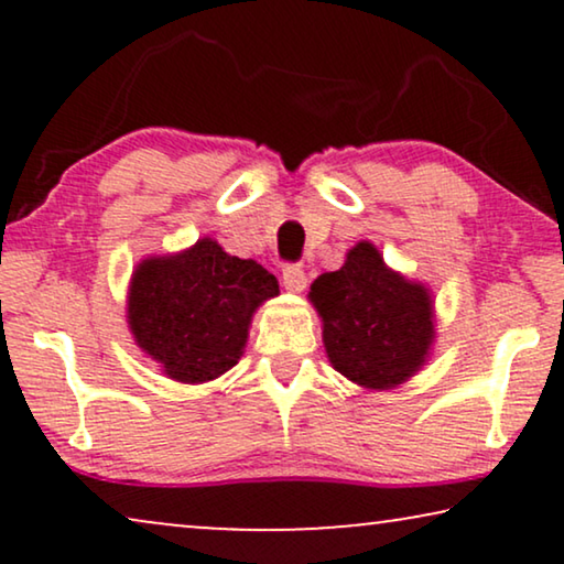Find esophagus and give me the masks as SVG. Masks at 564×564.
Segmentation results:
<instances>
[{
	"label": "esophagus",
	"mask_w": 564,
	"mask_h": 564,
	"mask_svg": "<svg viewBox=\"0 0 564 564\" xmlns=\"http://www.w3.org/2000/svg\"><path fill=\"white\" fill-rule=\"evenodd\" d=\"M282 284H284V290H290V292H303L307 284L305 269L300 264H288L282 269Z\"/></svg>",
	"instance_id": "esophagus-1"
}]
</instances>
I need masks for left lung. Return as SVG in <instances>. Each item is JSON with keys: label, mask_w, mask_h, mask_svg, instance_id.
Wrapping results in <instances>:
<instances>
[{"label": "left lung", "mask_w": 564, "mask_h": 564, "mask_svg": "<svg viewBox=\"0 0 564 564\" xmlns=\"http://www.w3.org/2000/svg\"><path fill=\"white\" fill-rule=\"evenodd\" d=\"M307 297L330 365L351 382L390 390L426 365L436 338L431 292L392 272L369 241L349 249L341 269L321 274Z\"/></svg>", "instance_id": "8db88e82"}]
</instances>
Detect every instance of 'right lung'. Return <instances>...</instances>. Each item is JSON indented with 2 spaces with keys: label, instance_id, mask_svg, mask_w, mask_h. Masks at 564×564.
<instances>
[{
  "label": "right lung",
  "instance_id": "1",
  "mask_svg": "<svg viewBox=\"0 0 564 564\" xmlns=\"http://www.w3.org/2000/svg\"><path fill=\"white\" fill-rule=\"evenodd\" d=\"M274 295L280 284L264 267L199 238L189 249L135 267L128 326L166 377L184 384L210 382L238 365L253 313Z\"/></svg>",
  "mask_w": 564,
  "mask_h": 564
}]
</instances>
